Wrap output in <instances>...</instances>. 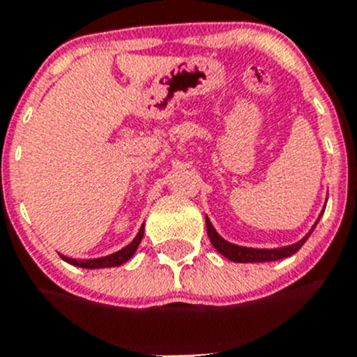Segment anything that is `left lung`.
I'll return each instance as SVG.
<instances>
[{
    "label": "left lung",
    "mask_w": 357,
    "mask_h": 357,
    "mask_svg": "<svg viewBox=\"0 0 357 357\" xmlns=\"http://www.w3.org/2000/svg\"><path fill=\"white\" fill-rule=\"evenodd\" d=\"M319 219H321V217H319ZM314 227L310 229V233L314 231ZM206 233H208L210 242L215 247L217 252H220L229 261H235V263H266V261L284 259V257H289L293 256V254H296L298 250L301 249V245L307 242L308 236H310V233H308V235L305 236L303 240H300V242L293 243V245L280 247V249H250V247H240L235 245V243L226 242V240L213 229L212 222H210L208 219H206Z\"/></svg>",
    "instance_id": "left-lung-1"
}]
</instances>
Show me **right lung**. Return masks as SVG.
Segmentation results:
<instances>
[{"mask_svg":"<svg viewBox=\"0 0 357 357\" xmlns=\"http://www.w3.org/2000/svg\"><path fill=\"white\" fill-rule=\"evenodd\" d=\"M142 238H144V226L140 227V231L138 235L135 236L133 242L130 245H126L124 249L117 250V252L110 254V256H105V257H98V259H71V257L66 256H61L66 263L73 264V266H79V268H89V270H94V268H112V266H121L122 263H126L128 259L133 257V254L137 252L138 245H140Z\"/></svg>","mask_w":357,"mask_h":357,"instance_id":"right-lung-1","label":"right lung"}]
</instances>
